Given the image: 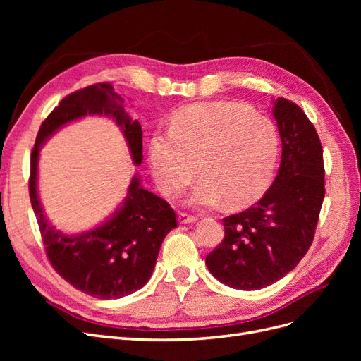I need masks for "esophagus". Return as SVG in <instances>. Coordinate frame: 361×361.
Wrapping results in <instances>:
<instances>
[{"label":"esophagus","mask_w":361,"mask_h":361,"mask_svg":"<svg viewBox=\"0 0 361 361\" xmlns=\"http://www.w3.org/2000/svg\"><path fill=\"white\" fill-rule=\"evenodd\" d=\"M179 223L180 224H192V223H195L197 221V216L195 215H190V214H187V212H179Z\"/></svg>","instance_id":"esophagus-1"}]
</instances>
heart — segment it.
<instances>
[{"mask_svg":"<svg viewBox=\"0 0 361 361\" xmlns=\"http://www.w3.org/2000/svg\"><path fill=\"white\" fill-rule=\"evenodd\" d=\"M279 134L265 116L247 106L203 102L174 114L170 130H157L149 141V166L159 188L178 194L195 174L203 180L188 197L194 206L221 200L243 206L264 191L279 158Z\"/></svg>","mask_w":361,"mask_h":361,"instance_id":"obj_1","label":"heart"}]
</instances>
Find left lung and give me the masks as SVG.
<instances>
[{"instance_id": "obj_1", "label": "left lung", "mask_w": 361, "mask_h": 361, "mask_svg": "<svg viewBox=\"0 0 361 361\" xmlns=\"http://www.w3.org/2000/svg\"><path fill=\"white\" fill-rule=\"evenodd\" d=\"M281 138L277 176L259 202L223 218L224 239L206 267L239 290L267 288L285 277L307 253L324 202L322 146L307 116L292 101L272 105Z\"/></svg>"}]
</instances>
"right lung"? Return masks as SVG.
Segmentation results:
<instances>
[{
  "instance_id": "add662e5",
  "label": "right lung",
  "mask_w": 361,
  "mask_h": 361,
  "mask_svg": "<svg viewBox=\"0 0 361 361\" xmlns=\"http://www.w3.org/2000/svg\"><path fill=\"white\" fill-rule=\"evenodd\" d=\"M113 118L123 133L133 157L143 161V130L133 120L123 97L110 82L94 84L71 93L43 120L31 152L30 200L36 214L42 241L52 268L78 290L94 298H122L143 288L154 272L164 238L178 227L170 204L140 185L134 176L128 194L117 211L92 231L68 235L57 231L43 212L37 194L39 150L45 141L73 120L85 116Z\"/></svg>"
}]
</instances>
